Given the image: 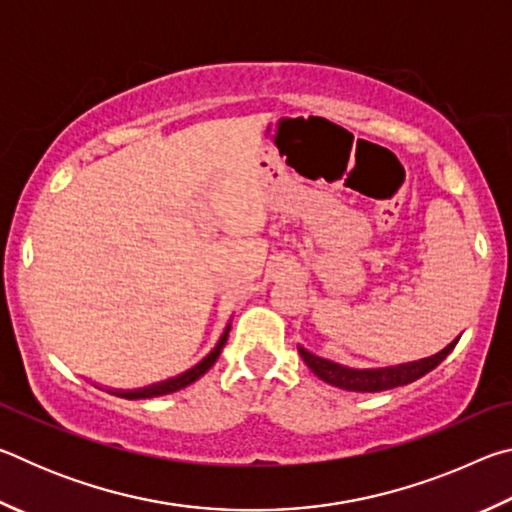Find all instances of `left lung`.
I'll use <instances>...</instances> for the list:
<instances>
[{
    "instance_id": "left-lung-1",
    "label": "left lung",
    "mask_w": 512,
    "mask_h": 512,
    "mask_svg": "<svg viewBox=\"0 0 512 512\" xmlns=\"http://www.w3.org/2000/svg\"><path fill=\"white\" fill-rule=\"evenodd\" d=\"M456 343L458 341L447 345V348L443 352H438L436 357L404 363V366H397V368H381V370H354V368L339 366V363H332L327 359H320V357H316V354L307 352L305 348H298V352H300V357L305 359L307 366L314 370V375L327 381V384L345 388V391L379 393V391H388V388L411 384V381L420 379L422 375H427L429 370L436 368L438 363L454 350Z\"/></svg>"
}]
</instances>
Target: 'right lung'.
<instances>
[{"instance_id": "right-lung-1", "label": "right lung", "mask_w": 512, "mask_h": 512, "mask_svg": "<svg viewBox=\"0 0 512 512\" xmlns=\"http://www.w3.org/2000/svg\"><path fill=\"white\" fill-rule=\"evenodd\" d=\"M228 332H230V327L225 329V334L221 336V341H219V345H216V348L207 354V357L198 363V366H194L192 370H187L185 375H180V377H176V379H169V381H162V384H155V386H151V388H142V391H128V393H112V395H117V397H126V400H151V397H160V395H169V393H176V391H180V388H185V386H189V384H194L196 379H201L207 370H210L212 366H214V361L219 359V354H221V350H223V345H225V341H228Z\"/></svg>"}]
</instances>
